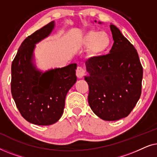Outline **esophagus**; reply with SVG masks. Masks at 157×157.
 <instances>
[{
  "label": "esophagus",
  "instance_id": "obj_1",
  "mask_svg": "<svg viewBox=\"0 0 157 157\" xmlns=\"http://www.w3.org/2000/svg\"><path fill=\"white\" fill-rule=\"evenodd\" d=\"M76 76L78 77V78H83L85 75V70L83 69L82 67H81V66H78L76 68Z\"/></svg>",
  "mask_w": 157,
  "mask_h": 157
}]
</instances>
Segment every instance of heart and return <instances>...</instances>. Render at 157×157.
Segmentation results:
<instances>
[{"mask_svg": "<svg viewBox=\"0 0 157 157\" xmlns=\"http://www.w3.org/2000/svg\"><path fill=\"white\" fill-rule=\"evenodd\" d=\"M82 45L89 48V53L91 56H98L109 50L111 45V38L109 34L105 31H90L83 36Z\"/></svg>", "mask_w": 157, "mask_h": 157, "instance_id": "b5f03b06", "label": "heart"}]
</instances>
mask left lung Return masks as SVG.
Here are the masks:
<instances>
[{"label":"left lung","instance_id":"8db88e82","mask_svg":"<svg viewBox=\"0 0 157 157\" xmlns=\"http://www.w3.org/2000/svg\"><path fill=\"white\" fill-rule=\"evenodd\" d=\"M110 29L114 41L110 52L86 61L84 78L91 110L105 121H117L127 117L140 98L143 68L134 46L114 25Z\"/></svg>","mask_w":157,"mask_h":157}]
</instances>
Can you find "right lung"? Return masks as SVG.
Returning a JSON list of instances; mask_svg holds the SVG:
<instances>
[{"mask_svg": "<svg viewBox=\"0 0 157 157\" xmlns=\"http://www.w3.org/2000/svg\"><path fill=\"white\" fill-rule=\"evenodd\" d=\"M54 21L23 40L11 65V94L21 114L30 123L51 125L63 113L66 96L76 81V63L42 72L33 63L36 44L48 37Z\"/></svg>", "mask_w": 157, "mask_h": 157, "instance_id": "obj_1", "label": "right lung"}]
</instances>
